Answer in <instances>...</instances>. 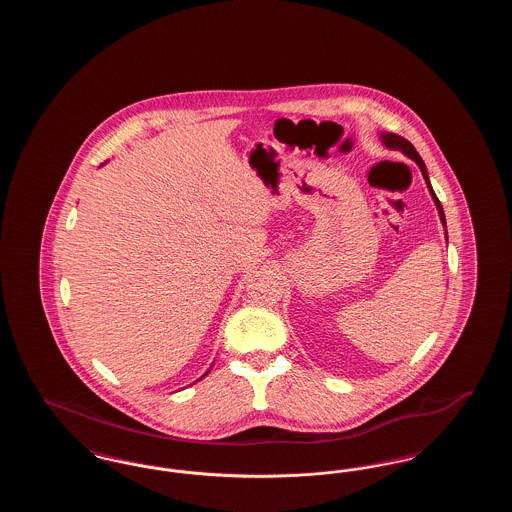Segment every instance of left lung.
<instances>
[{"label": "left lung", "mask_w": 512, "mask_h": 512, "mask_svg": "<svg viewBox=\"0 0 512 512\" xmlns=\"http://www.w3.org/2000/svg\"><path fill=\"white\" fill-rule=\"evenodd\" d=\"M382 140H384V144L390 147V149H399V151H403L407 157H411V159L416 161V165L420 167V171H422V174H424V180H426V184H428V188H430V194H432V197H434V203H436V207H438L439 219H441L443 226H445V215H443V207H441V203H439L438 195L434 194V190H432V184H430V178H428V172H426V165H424V161L420 159V155H418V151L414 149L413 144H411L409 140H405V138L397 136V134H391V132L382 134Z\"/></svg>", "instance_id": "obj_1"}]
</instances>
